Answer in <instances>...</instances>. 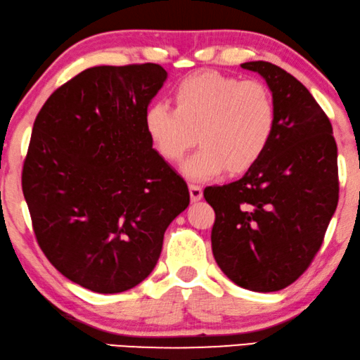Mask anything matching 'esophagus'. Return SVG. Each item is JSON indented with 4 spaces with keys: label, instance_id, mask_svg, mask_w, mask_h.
I'll use <instances>...</instances> for the list:
<instances>
[{
    "label": "esophagus",
    "instance_id": "obj_1",
    "mask_svg": "<svg viewBox=\"0 0 360 360\" xmlns=\"http://www.w3.org/2000/svg\"><path fill=\"white\" fill-rule=\"evenodd\" d=\"M189 192H191L192 202H197L202 199V187L199 184H189Z\"/></svg>",
    "mask_w": 360,
    "mask_h": 360
}]
</instances>
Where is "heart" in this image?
<instances>
[{
	"label": "heart",
	"instance_id": "1",
	"mask_svg": "<svg viewBox=\"0 0 360 360\" xmlns=\"http://www.w3.org/2000/svg\"><path fill=\"white\" fill-rule=\"evenodd\" d=\"M174 108L153 103L145 112L146 135L161 158L178 163L194 145L200 148L182 171L209 179L229 169H251L269 148L277 125L271 91L259 81H240L219 72L182 78L173 89Z\"/></svg>",
	"mask_w": 360,
	"mask_h": 360
}]
</instances>
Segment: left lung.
I'll list each match as a JSON object with an SVG mask.
<instances>
[{
  "label": "left lung",
  "mask_w": 360,
  "mask_h": 360,
  "mask_svg": "<svg viewBox=\"0 0 360 360\" xmlns=\"http://www.w3.org/2000/svg\"><path fill=\"white\" fill-rule=\"evenodd\" d=\"M272 91L274 136L241 179L204 189L215 212L212 251L224 274L276 292L308 269L338 207V146L330 119L305 86L269 62H248Z\"/></svg>",
  "instance_id": "1"
}]
</instances>
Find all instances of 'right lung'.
I'll list each match as a JSON object with an SVG mask.
<instances>
[{"label": "right lung", "instance_id": "obj_1", "mask_svg": "<svg viewBox=\"0 0 360 360\" xmlns=\"http://www.w3.org/2000/svg\"><path fill=\"white\" fill-rule=\"evenodd\" d=\"M166 77L156 63L88 68L35 117L22 166L35 238L55 269L93 292L145 281L166 229L189 205L186 181L145 130Z\"/></svg>", "mask_w": 360, "mask_h": 360}]
</instances>
